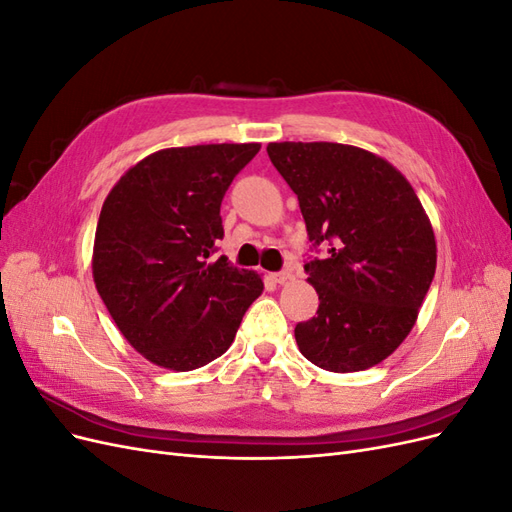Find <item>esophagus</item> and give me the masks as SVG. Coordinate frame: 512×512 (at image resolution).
Returning a JSON list of instances; mask_svg holds the SVG:
<instances>
[{"label": "esophagus", "mask_w": 512, "mask_h": 512, "mask_svg": "<svg viewBox=\"0 0 512 512\" xmlns=\"http://www.w3.org/2000/svg\"><path fill=\"white\" fill-rule=\"evenodd\" d=\"M292 277V273H290V269H284V271H277V273H271V280L275 282V284H286L288 280Z\"/></svg>", "instance_id": "obj_1"}]
</instances>
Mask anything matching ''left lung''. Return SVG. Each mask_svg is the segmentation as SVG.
I'll return each instance as SVG.
<instances>
[{"label":"left lung","instance_id":"obj_1","mask_svg":"<svg viewBox=\"0 0 512 512\" xmlns=\"http://www.w3.org/2000/svg\"><path fill=\"white\" fill-rule=\"evenodd\" d=\"M297 194L309 241L327 243L305 265L318 312L294 337L314 365L350 374L391 356L418 318L436 273L431 222L410 181L376 153L342 143H269Z\"/></svg>","mask_w":512,"mask_h":512}]
</instances>
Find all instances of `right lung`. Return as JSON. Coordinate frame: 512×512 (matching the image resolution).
Listing matches in <instances>:
<instances>
[{
	"mask_svg": "<svg viewBox=\"0 0 512 512\" xmlns=\"http://www.w3.org/2000/svg\"><path fill=\"white\" fill-rule=\"evenodd\" d=\"M258 143L160 149L108 192L91 271L128 344L153 365L192 371L222 356L265 284L211 260L224 237L220 205Z\"/></svg>",
	"mask_w": 512,
	"mask_h": 512,
	"instance_id": "add662e5",
	"label": "right lung"
}]
</instances>
